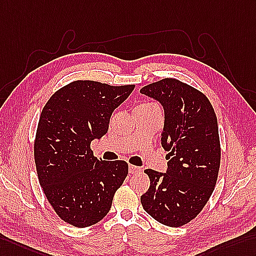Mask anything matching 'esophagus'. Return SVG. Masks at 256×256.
Segmentation results:
<instances>
[{"mask_svg":"<svg viewBox=\"0 0 256 256\" xmlns=\"http://www.w3.org/2000/svg\"><path fill=\"white\" fill-rule=\"evenodd\" d=\"M140 170H141L140 167L134 166V165H129V174H132V175H134V174H138Z\"/></svg>","mask_w":256,"mask_h":256,"instance_id":"34e87169","label":"esophagus"}]
</instances>
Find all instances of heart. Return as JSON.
Returning a JSON list of instances; mask_svg holds the SVG:
<instances>
[{"mask_svg":"<svg viewBox=\"0 0 256 256\" xmlns=\"http://www.w3.org/2000/svg\"><path fill=\"white\" fill-rule=\"evenodd\" d=\"M148 104H150V103H148ZM151 104H152V103H151Z\"/></svg>","mask_w":256,"mask_h":256,"instance_id":"heart-1","label":"heart"}]
</instances>
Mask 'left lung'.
I'll use <instances>...</instances> for the list:
<instances>
[{
  "mask_svg": "<svg viewBox=\"0 0 256 256\" xmlns=\"http://www.w3.org/2000/svg\"><path fill=\"white\" fill-rule=\"evenodd\" d=\"M164 108L162 146L168 154L165 174L146 170L150 188L141 204L155 220L170 227L190 222L213 193L220 166L217 117L206 96L175 78L140 90Z\"/></svg>",
  "mask_w": 256,
  "mask_h": 256,
  "instance_id": "left-lung-1",
  "label": "left lung"
}]
</instances>
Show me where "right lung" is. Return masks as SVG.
I'll list each match as a JSON object with an SVG mask.
<instances>
[{"instance_id": "1", "label": "right lung", "mask_w": 256, "mask_h": 256, "mask_svg": "<svg viewBox=\"0 0 256 256\" xmlns=\"http://www.w3.org/2000/svg\"><path fill=\"white\" fill-rule=\"evenodd\" d=\"M134 84L76 80L58 89L41 112L34 144L39 182L62 220L78 228L106 216L128 175L124 160H98L93 139L108 132L114 110Z\"/></svg>"}]
</instances>
